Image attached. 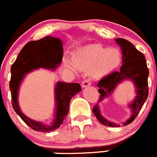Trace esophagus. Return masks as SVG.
Returning <instances> with one entry per match:
<instances>
[{"label":"esophagus","mask_w":157,"mask_h":157,"mask_svg":"<svg viewBox=\"0 0 157 157\" xmlns=\"http://www.w3.org/2000/svg\"><path fill=\"white\" fill-rule=\"evenodd\" d=\"M90 85H91V82H90V80L88 79L84 80V81L82 82V86L83 88H86L87 86H90Z\"/></svg>","instance_id":"1"}]
</instances>
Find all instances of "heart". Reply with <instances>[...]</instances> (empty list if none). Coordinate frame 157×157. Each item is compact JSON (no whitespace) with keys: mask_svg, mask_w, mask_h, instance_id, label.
Wrapping results in <instances>:
<instances>
[{"mask_svg":"<svg viewBox=\"0 0 157 157\" xmlns=\"http://www.w3.org/2000/svg\"><path fill=\"white\" fill-rule=\"evenodd\" d=\"M74 64L68 63V67L76 71L78 67L89 70L93 78H100L118 67L121 61V53L116 48H107L100 44H91L76 51Z\"/></svg>","mask_w":157,"mask_h":157,"instance_id":"heart-1","label":"heart"}]
</instances>
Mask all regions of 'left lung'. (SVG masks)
Instances as JSON below:
<instances>
[{
    "label": "left lung",
    "instance_id": "1",
    "mask_svg": "<svg viewBox=\"0 0 157 157\" xmlns=\"http://www.w3.org/2000/svg\"><path fill=\"white\" fill-rule=\"evenodd\" d=\"M115 40L121 49L122 65L118 71H113L100 80L97 84L99 87L98 91L100 94L98 103L111 95L117 84L124 79L132 80L136 87V96L133 102L129 105V107L132 110V116L127 121L123 123V125L126 126L132 123L137 117L148 97L149 69L145 56L142 52L139 51L132 43L124 39H116ZM93 112L97 120L103 125L119 127V125L106 120L102 116L98 104L95 105Z\"/></svg>",
    "mask_w": 157,
    "mask_h": 157
}]
</instances>
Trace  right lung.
I'll use <instances>...</instances> for the list:
<instances>
[{
  "label": "right lung",
  "mask_w": 157,
  "mask_h": 157,
  "mask_svg": "<svg viewBox=\"0 0 157 157\" xmlns=\"http://www.w3.org/2000/svg\"><path fill=\"white\" fill-rule=\"evenodd\" d=\"M61 40L52 36H46L36 41H30L25 45L11 67V81L9 88L11 94L13 109L21 120L36 132H49L56 130L66 120L69 104L72 96L82 90L78 83L58 82L56 85L55 119L50 124L32 120L21 111L18 103V93L20 83L25 74L40 67L54 69L61 64L63 58Z\"/></svg>",
  "instance_id": "1"
}]
</instances>
